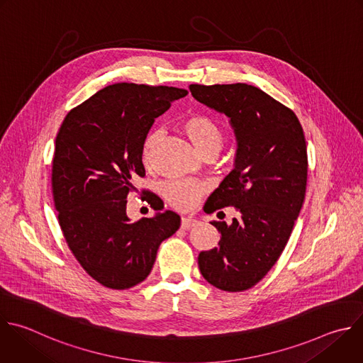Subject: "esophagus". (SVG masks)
I'll list each match as a JSON object with an SVG mask.
<instances>
[{
    "instance_id": "obj_1",
    "label": "esophagus",
    "mask_w": 363,
    "mask_h": 363,
    "mask_svg": "<svg viewBox=\"0 0 363 363\" xmlns=\"http://www.w3.org/2000/svg\"><path fill=\"white\" fill-rule=\"evenodd\" d=\"M198 223H199V220H198L195 216H191V215L182 216V219H181V226H182L184 229H189V228H192V226H196Z\"/></svg>"
}]
</instances>
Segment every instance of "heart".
Listing matches in <instances>:
<instances>
[{"label":"heart","mask_w":363,"mask_h":363,"mask_svg":"<svg viewBox=\"0 0 363 363\" xmlns=\"http://www.w3.org/2000/svg\"><path fill=\"white\" fill-rule=\"evenodd\" d=\"M181 128L184 134L189 138L195 150L202 155L206 151H218L223 145V130L216 123L213 118L205 113H192L186 116ZM161 140V131L154 130L151 131L143 145V157L144 161L148 162L152 150ZM205 192L203 184L192 179H182V181H171L162 186V195L167 202L181 211H186L194 208L201 196Z\"/></svg>","instance_id":"heart-1"}]
</instances>
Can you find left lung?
<instances>
[{
  "instance_id": "left-lung-1",
  "label": "left lung",
  "mask_w": 363,
  "mask_h": 363,
  "mask_svg": "<svg viewBox=\"0 0 363 363\" xmlns=\"http://www.w3.org/2000/svg\"><path fill=\"white\" fill-rule=\"evenodd\" d=\"M189 91L229 118L236 140L233 169L209 196L206 213L235 206L239 216L212 222L219 247L199 254V271L218 289L247 291L275 265L301 212L308 177L303 130L289 108L254 85L192 84Z\"/></svg>"
}]
</instances>
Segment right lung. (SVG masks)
Masks as SVG:
<instances>
[{"label":"right lung","mask_w":363,"mask_h":363,"mask_svg":"<svg viewBox=\"0 0 363 363\" xmlns=\"http://www.w3.org/2000/svg\"><path fill=\"white\" fill-rule=\"evenodd\" d=\"M186 94L113 84L71 109L60 128L52 160L60 226L81 267L106 288L143 282L161 242L181 225L178 213L157 208L152 218L131 220L127 196L135 191L134 179L145 175L143 145L155 119Z\"/></svg>","instance_id":"right-lung-1"}]
</instances>
